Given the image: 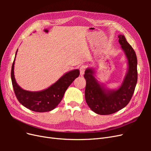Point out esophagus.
<instances>
[{"label":"esophagus","mask_w":151,"mask_h":151,"mask_svg":"<svg viewBox=\"0 0 151 151\" xmlns=\"http://www.w3.org/2000/svg\"><path fill=\"white\" fill-rule=\"evenodd\" d=\"M86 69V65H82L81 67H80V74L81 76H83L84 74V72Z\"/></svg>","instance_id":"obj_1"}]
</instances>
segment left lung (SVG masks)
Returning <instances> with one entry per match:
<instances>
[{
	"mask_svg": "<svg viewBox=\"0 0 151 151\" xmlns=\"http://www.w3.org/2000/svg\"><path fill=\"white\" fill-rule=\"evenodd\" d=\"M118 38L129 62V70L120 88L109 91L100 86L94 77V71L91 68L86 69L84 75L86 81V103L94 112L99 115H110L125 107L134 94L137 82V59L135 52L124 36L119 35Z\"/></svg>",
	"mask_w": 151,
	"mask_h": 151,
	"instance_id": "8db88e82",
	"label": "left lung"
}]
</instances>
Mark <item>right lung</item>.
Listing matches in <instances>:
<instances>
[{
	"mask_svg": "<svg viewBox=\"0 0 151 151\" xmlns=\"http://www.w3.org/2000/svg\"><path fill=\"white\" fill-rule=\"evenodd\" d=\"M16 53L17 52L16 55ZM14 60L12 63L11 76L16 96L22 105L36 112L50 111L55 108L60 103L68 87L80 74L79 70L77 69L70 71L48 89L39 92H31L21 88L16 82L14 74Z\"/></svg>",
	"mask_w": 151,
	"mask_h": 151,
	"instance_id": "add662e5",
	"label": "right lung"
}]
</instances>
